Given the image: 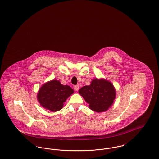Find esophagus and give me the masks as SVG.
<instances>
[{
    "label": "esophagus",
    "mask_w": 159,
    "mask_h": 159,
    "mask_svg": "<svg viewBox=\"0 0 159 159\" xmlns=\"http://www.w3.org/2000/svg\"><path fill=\"white\" fill-rule=\"evenodd\" d=\"M74 89L75 91H78L79 89V85H76L74 86Z\"/></svg>",
    "instance_id": "esophagus-1"
}]
</instances>
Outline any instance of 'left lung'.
<instances>
[{"mask_svg":"<svg viewBox=\"0 0 159 159\" xmlns=\"http://www.w3.org/2000/svg\"><path fill=\"white\" fill-rule=\"evenodd\" d=\"M79 93L89 104L90 109L97 113L108 110L116 98L113 84L104 79H93L90 85L82 87Z\"/></svg>","mask_w":159,"mask_h":159,"instance_id":"obj_1","label":"left lung"}]
</instances>
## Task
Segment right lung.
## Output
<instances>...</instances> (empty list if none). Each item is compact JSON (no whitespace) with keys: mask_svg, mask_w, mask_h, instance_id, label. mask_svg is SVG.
I'll return each mask as SVG.
<instances>
[{"mask_svg":"<svg viewBox=\"0 0 159 159\" xmlns=\"http://www.w3.org/2000/svg\"><path fill=\"white\" fill-rule=\"evenodd\" d=\"M73 93L70 86L62 84L59 80H52L42 86L37 97L42 107L55 112L62 108L66 99Z\"/></svg>","mask_w":159,"mask_h":159,"instance_id":"1","label":"right lung"}]
</instances>
